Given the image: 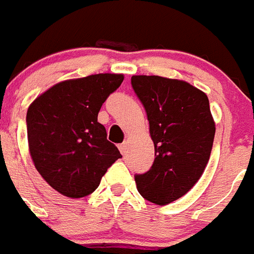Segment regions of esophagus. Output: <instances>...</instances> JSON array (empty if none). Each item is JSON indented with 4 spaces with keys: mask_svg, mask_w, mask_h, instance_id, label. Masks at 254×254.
Returning a JSON list of instances; mask_svg holds the SVG:
<instances>
[{
    "mask_svg": "<svg viewBox=\"0 0 254 254\" xmlns=\"http://www.w3.org/2000/svg\"><path fill=\"white\" fill-rule=\"evenodd\" d=\"M127 146H128L127 141L122 142V144H119V150H121V153H122L123 156H125L126 153H127Z\"/></svg>",
    "mask_w": 254,
    "mask_h": 254,
    "instance_id": "obj_1",
    "label": "esophagus"
}]
</instances>
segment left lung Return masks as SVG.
<instances>
[{
    "label": "left lung",
    "instance_id": "8db88e82",
    "mask_svg": "<svg viewBox=\"0 0 254 254\" xmlns=\"http://www.w3.org/2000/svg\"><path fill=\"white\" fill-rule=\"evenodd\" d=\"M131 84L145 108L154 144L149 171L136 175L142 197L167 205L187 193L210 158L215 123L207 96L179 79L133 75Z\"/></svg>",
    "mask_w": 254,
    "mask_h": 254
}]
</instances>
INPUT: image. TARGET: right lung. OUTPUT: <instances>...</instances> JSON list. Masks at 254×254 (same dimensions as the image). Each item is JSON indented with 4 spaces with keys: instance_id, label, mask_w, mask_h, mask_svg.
<instances>
[{
    "instance_id": "right-lung-1",
    "label": "right lung",
    "mask_w": 254,
    "mask_h": 254,
    "mask_svg": "<svg viewBox=\"0 0 254 254\" xmlns=\"http://www.w3.org/2000/svg\"><path fill=\"white\" fill-rule=\"evenodd\" d=\"M123 74H96L60 81L41 93L27 112V137L33 165L61 194H91L108 169L122 157L97 122L105 100L122 84Z\"/></svg>"
}]
</instances>
